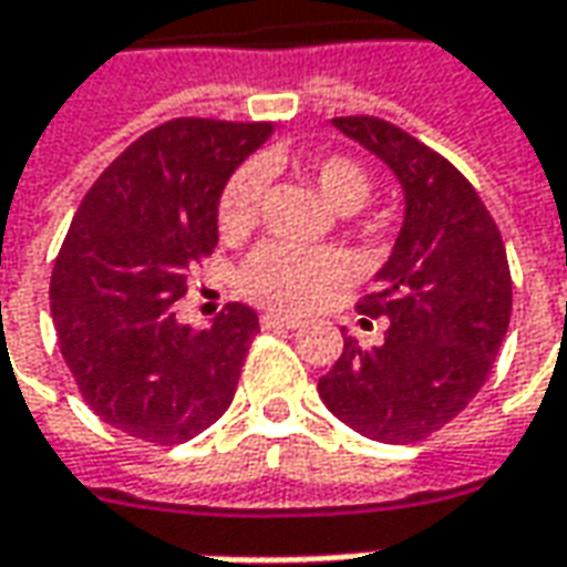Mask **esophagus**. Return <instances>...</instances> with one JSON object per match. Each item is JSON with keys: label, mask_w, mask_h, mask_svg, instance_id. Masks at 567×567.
Masks as SVG:
<instances>
[{"label": "esophagus", "mask_w": 567, "mask_h": 567, "mask_svg": "<svg viewBox=\"0 0 567 567\" xmlns=\"http://www.w3.org/2000/svg\"><path fill=\"white\" fill-rule=\"evenodd\" d=\"M260 326L264 329H300V319L285 313H264L260 316Z\"/></svg>", "instance_id": "1"}]
</instances>
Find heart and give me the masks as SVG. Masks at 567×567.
I'll use <instances>...</instances> for the list:
<instances>
[{
    "mask_svg": "<svg viewBox=\"0 0 567 567\" xmlns=\"http://www.w3.org/2000/svg\"><path fill=\"white\" fill-rule=\"evenodd\" d=\"M300 173L313 183L322 202L329 204L334 214H357L372 195L369 173L357 161L341 157V154L307 161ZM257 204H260V173L254 167H241L233 173V179L219 195V233H248L257 217ZM344 276H348V264L341 260V254L269 241L264 248H257L251 260L245 264L241 285L251 298L264 300L269 307L307 310L316 300L326 298Z\"/></svg>",
    "mask_w": 567,
    "mask_h": 567,
    "instance_id": "b5f03b06",
    "label": "heart"
}]
</instances>
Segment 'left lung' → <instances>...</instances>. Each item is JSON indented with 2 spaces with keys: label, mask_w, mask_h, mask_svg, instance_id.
Here are the masks:
<instances>
[{
  "label": "left lung",
  "mask_w": 567,
  "mask_h": 567,
  "mask_svg": "<svg viewBox=\"0 0 567 567\" xmlns=\"http://www.w3.org/2000/svg\"><path fill=\"white\" fill-rule=\"evenodd\" d=\"M334 130L388 164L403 223L360 313L388 319L379 348L344 338L319 396L344 425L381 444H415L468 406L494 369L512 316L506 248L472 183L446 157L379 117Z\"/></svg>",
  "instance_id": "left-lung-1"
}]
</instances>
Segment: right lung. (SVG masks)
I'll list each match as a JSON object with an SVG mask.
<instances>
[{"label": "right lung", "mask_w": 567, "mask_h": 567, "mask_svg": "<svg viewBox=\"0 0 567 567\" xmlns=\"http://www.w3.org/2000/svg\"><path fill=\"white\" fill-rule=\"evenodd\" d=\"M272 123L179 117L138 136L76 207L49 298L61 357L90 410L148 444H183L229 410L257 313L176 319L186 269L219 241V195Z\"/></svg>", "instance_id": "add662e5"}]
</instances>
